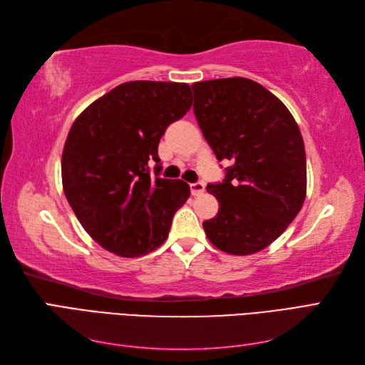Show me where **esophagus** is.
I'll return each mask as SVG.
<instances>
[{
    "mask_svg": "<svg viewBox=\"0 0 365 365\" xmlns=\"http://www.w3.org/2000/svg\"><path fill=\"white\" fill-rule=\"evenodd\" d=\"M204 190H205V184L202 181H196V182L190 184V192L193 196L201 195Z\"/></svg>",
    "mask_w": 365,
    "mask_h": 365,
    "instance_id": "obj_1",
    "label": "esophagus"
}]
</instances>
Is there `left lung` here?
Returning a JSON list of instances; mask_svg holds the SVG:
<instances>
[{"instance_id":"8db88e82","label":"left lung","mask_w":365,"mask_h":365,"mask_svg":"<svg viewBox=\"0 0 365 365\" xmlns=\"http://www.w3.org/2000/svg\"><path fill=\"white\" fill-rule=\"evenodd\" d=\"M193 113L219 161L210 182L219 212L202 224L210 242L236 256L268 247L288 228L306 197L304 143L277 97L245 77L196 82Z\"/></svg>"}]
</instances>
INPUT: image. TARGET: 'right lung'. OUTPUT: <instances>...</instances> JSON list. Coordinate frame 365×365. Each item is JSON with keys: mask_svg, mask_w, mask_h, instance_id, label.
Masks as SVG:
<instances>
[{"mask_svg": "<svg viewBox=\"0 0 365 365\" xmlns=\"http://www.w3.org/2000/svg\"><path fill=\"white\" fill-rule=\"evenodd\" d=\"M190 106L187 83L135 81L115 86L73 123L62 153L63 192L86 233L105 250L140 257L168 239L190 187L161 178L158 145ZM150 160L156 161L153 177Z\"/></svg>", "mask_w": 365, "mask_h": 365, "instance_id": "add662e5", "label": "right lung"}]
</instances>
